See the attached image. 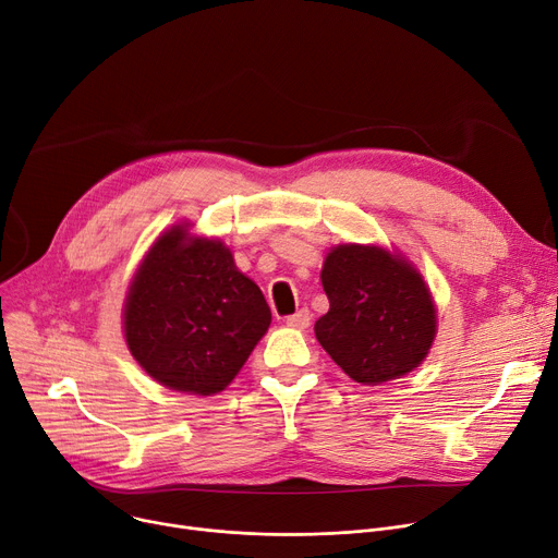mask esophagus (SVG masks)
<instances>
[{
  "label": "esophagus",
  "mask_w": 558,
  "mask_h": 558,
  "mask_svg": "<svg viewBox=\"0 0 558 558\" xmlns=\"http://www.w3.org/2000/svg\"><path fill=\"white\" fill-rule=\"evenodd\" d=\"M284 323H287L289 327H293V329H307L310 323H312V314H310V310H299L295 314L287 316Z\"/></svg>",
  "instance_id": "1"
}]
</instances>
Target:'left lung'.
Returning <instances> with one entry per match:
<instances>
[{
	"mask_svg": "<svg viewBox=\"0 0 558 558\" xmlns=\"http://www.w3.org/2000/svg\"><path fill=\"white\" fill-rule=\"evenodd\" d=\"M329 312L316 339L343 373L379 386L415 369L437 333V312L422 274L381 246H333L320 271Z\"/></svg>",
	"mask_w": 558,
	"mask_h": 558,
	"instance_id": "obj_1",
	"label": "left lung"
}]
</instances>
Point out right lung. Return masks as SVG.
<instances>
[{"label": "right lung", "instance_id": "obj_1", "mask_svg": "<svg viewBox=\"0 0 558 558\" xmlns=\"http://www.w3.org/2000/svg\"><path fill=\"white\" fill-rule=\"evenodd\" d=\"M271 310L259 287L219 240L193 238L189 225L159 235L125 299L132 356L155 381L189 395L225 390L265 337Z\"/></svg>", "mask_w": 558, "mask_h": 558}]
</instances>
